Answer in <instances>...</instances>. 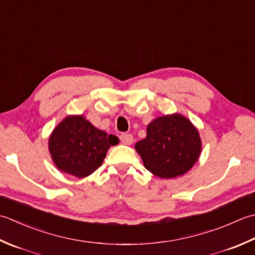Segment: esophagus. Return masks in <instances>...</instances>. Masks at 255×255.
<instances>
[{
	"mask_svg": "<svg viewBox=\"0 0 255 255\" xmlns=\"http://www.w3.org/2000/svg\"><path fill=\"white\" fill-rule=\"evenodd\" d=\"M120 139H121V142H122L123 144H126V145H131V144L133 143V136H132V134L123 133V134L120 135Z\"/></svg>",
	"mask_w": 255,
	"mask_h": 255,
	"instance_id": "esophagus-1",
	"label": "esophagus"
}]
</instances>
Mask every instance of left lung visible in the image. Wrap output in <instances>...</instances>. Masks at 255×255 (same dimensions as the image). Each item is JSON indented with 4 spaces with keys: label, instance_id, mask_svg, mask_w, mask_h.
Listing matches in <instances>:
<instances>
[{
    "label": "left lung",
    "instance_id": "1",
    "mask_svg": "<svg viewBox=\"0 0 255 255\" xmlns=\"http://www.w3.org/2000/svg\"><path fill=\"white\" fill-rule=\"evenodd\" d=\"M146 137L135 144L145 168L160 178L187 173L201 152L199 132L178 113L156 118L146 128Z\"/></svg>",
    "mask_w": 255,
    "mask_h": 255
}]
</instances>
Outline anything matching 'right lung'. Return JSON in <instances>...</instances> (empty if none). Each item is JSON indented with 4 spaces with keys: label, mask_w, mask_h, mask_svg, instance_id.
<instances>
[{
    "label": "right lung",
    "mask_w": 255,
    "mask_h": 255,
    "mask_svg": "<svg viewBox=\"0 0 255 255\" xmlns=\"http://www.w3.org/2000/svg\"><path fill=\"white\" fill-rule=\"evenodd\" d=\"M118 143L116 135L98 129L84 116H69L54 128L48 148L57 168L84 178L100 167L108 149Z\"/></svg>",
    "instance_id": "right-lung-1"
}]
</instances>
